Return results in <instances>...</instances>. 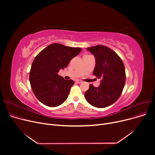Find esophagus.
<instances>
[{"label":"esophagus","instance_id":"esophagus-1","mask_svg":"<svg viewBox=\"0 0 155 155\" xmlns=\"http://www.w3.org/2000/svg\"><path fill=\"white\" fill-rule=\"evenodd\" d=\"M75 82L77 83V84H81V83H82V81H81V80H77L76 81H75Z\"/></svg>","mask_w":155,"mask_h":155}]
</instances>
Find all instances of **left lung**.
Instances as JSON below:
<instances>
[{
  "instance_id": "1",
  "label": "left lung",
  "mask_w": 155,
  "mask_h": 155,
  "mask_svg": "<svg viewBox=\"0 0 155 155\" xmlns=\"http://www.w3.org/2000/svg\"><path fill=\"white\" fill-rule=\"evenodd\" d=\"M95 58L93 74L101 78L98 87L90 85L85 93L87 101L94 107L104 108L116 102L126 82L124 63L120 57L109 48L97 45L87 48Z\"/></svg>"
}]
</instances>
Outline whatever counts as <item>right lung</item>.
<instances>
[{
    "label": "right lung",
    "instance_id": "right-lung-1",
    "mask_svg": "<svg viewBox=\"0 0 155 155\" xmlns=\"http://www.w3.org/2000/svg\"><path fill=\"white\" fill-rule=\"evenodd\" d=\"M82 49L53 43L41 51L32 63L29 82L36 98L48 107L63 104L74 84L58 75L60 69L66 68L70 60L78 54Z\"/></svg>",
    "mask_w": 155,
    "mask_h": 155
}]
</instances>
